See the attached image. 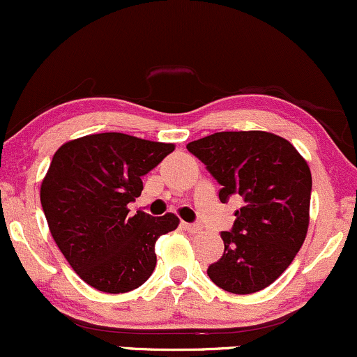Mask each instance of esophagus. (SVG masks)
I'll return each instance as SVG.
<instances>
[{
	"label": "esophagus",
	"mask_w": 357,
	"mask_h": 357,
	"mask_svg": "<svg viewBox=\"0 0 357 357\" xmlns=\"http://www.w3.org/2000/svg\"><path fill=\"white\" fill-rule=\"evenodd\" d=\"M183 227H185L188 232H191V234H197V232H199V230H202V225H199V223H186V222H183Z\"/></svg>",
	"instance_id": "1"
}]
</instances>
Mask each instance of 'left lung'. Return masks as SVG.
Listing matches in <instances>:
<instances>
[{"label":"left lung","instance_id":"8db88e82","mask_svg":"<svg viewBox=\"0 0 357 357\" xmlns=\"http://www.w3.org/2000/svg\"><path fill=\"white\" fill-rule=\"evenodd\" d=\"M222 186V203L238 195L223 256L210 280L236 295L269 287L291 264L308 229L312 174L295 147L269 132H217L186 146Z\"/></svg>","mask_w":357,"mask_h":357}]
</instances>
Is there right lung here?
Wrapping results in <instances>:
<instances>
[{
	"mask_svg": "<svg viewBox=\"0 0 357 357\" xmlns=\"http://www.w3.org/2000/svg\"><path fill=\"white\" fill-rule=\"evenodd\" d=\"M172 151V144L107 132L70 140L54 154L42 208L57 248L89 287L127 293L154 271L155 241L179 218L144 211L130 217L127 205L142 193V176Z\"/></svg>",
	"mask_w": 357,
	"mask_h": 357,
	"instance_id": "right-lung-1",
	"label": "right lung"
}]
</instances>
